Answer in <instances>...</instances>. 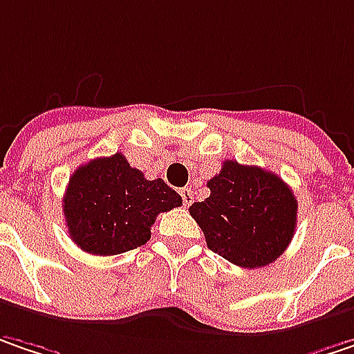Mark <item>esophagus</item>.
<instances>
[{"label":"esophagus","mask_w":354,"mask_h":354,"mask_svg":"<svg viewBox=\"0 0 354 354\" xmlns=\"http://www.w3.org/2000/svg\"><path fill=\"white\" fill-rule=\"evenodd\" d=\"M180 196H182L184 206H190V204L194 202V192H192V188H182V190H180Z\"/></svg>","instance_id":"esophagus-1"}]
</instances>
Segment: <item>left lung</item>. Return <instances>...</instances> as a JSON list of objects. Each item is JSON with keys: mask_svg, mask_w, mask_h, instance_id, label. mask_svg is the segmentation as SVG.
<instances>
[{"mask_svg": "<svg viewBox=\"0 0 354 354\" xmlns=\"http://www.w3.org/2000/svg\"><path fill=\"white\" fill-rule=\"evenodd\" d=\"M210 196L190 206L212 252L242 268L281 257L297 228V198L277 174L226 160L208 180Z\"/></svg>", "mask_w": 354, "mask_h": 354, "instance_id": "left-lung-1", "label": "left lung"}]
</instances>
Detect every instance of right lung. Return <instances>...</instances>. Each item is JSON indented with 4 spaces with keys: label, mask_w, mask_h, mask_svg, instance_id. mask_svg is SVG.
Here are the masks:
<instances>
[{
    "label": "right lung",
    "mask_w": 354,
    "mask_h": 354,
    "mask_svg": "<svg viewBox=\"0 0 354 354\" xmlns=\"http://www.w3.org/2000/svg\"><path fill=\"white\" fill-rule=\"evenodd\" d=\"M182 204L162 178L146 180L118 152L80 166L64 196V216L72 240L86 252L112 257L150 240L160 212Z\"/></svg>",
    "instance_id": "1"
}]
</instances>
